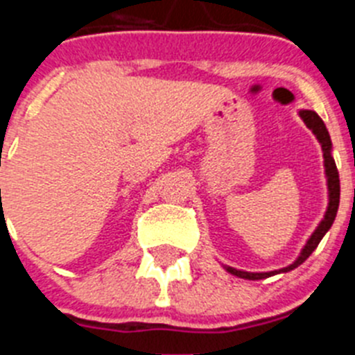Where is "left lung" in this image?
<instances>
[{"instance_id":"left-lung-1","label":"left lung","mask_w":355,"mask_h":355,"mask_svg":"<svg viewBox=\"0 0 355 355\" xmlns=\"http://www.w3.org/2000/svg\"><path fill=\"white\" fill-rule=\"evenodd\" d=\"M299 115L304 121V124H306V126L315 133L320 146H322V150H324V167H325V178H327V188H329L327 211H325L324 218H322V222L318 224V227L315 229V233H313L311 236H309V240L306 241L304 249L300 250L299 258L295 259L291 265L284 266V268H281V270H272V272H245V270H236V268H233V266H225V270H227L229 274L236 275V277L249 279V281H259V279H266V277H270V275L284 274V272L293 270V268L302 265V263L311 256V252L318 247L320 240L325 236V233L331 229L332 222H334V218H336L338 206H340V174H338L336 163H334V158H332V153H331L332 150L331 137H329V131L327 128H325L324 121L318 117L316 112H313V110H300Z\"/></svg>"}]
</instances>
